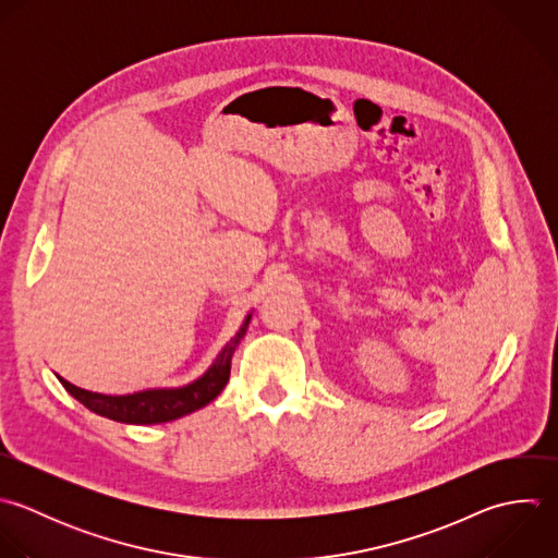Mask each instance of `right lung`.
<instances>
[{
	"instance_id": "1",
	"label": "right lung",
	"mask_w": 558,
	"mask_h": 558,
	"mask_svg": "<svg viewBox=\"0 0 558 558\" xmlns=\"http://www.w3.org/2000/svg\"><path fill=\"white\" fill-rule=\"evenodd\" d=\"M252 315L245 317L243 326L239 332L226 343V348L219 352L215 363L208 367V372L197 378L195 383L178 389H149V391H138L132 396H104V393H93L86 389H80L64 378L58 376L62 387L88 411L108 417L112 422L121 424H162V422H173L178 417H184L206 404H210L226 387L230 378V363L236 345L245 337V330L250 326Z\"/></svg>"
}]
</instances>
